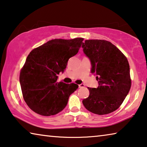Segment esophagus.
Instances as JSON below:
<instances>
[{
	"label": "esophagus",
	"instance_id": "obj_1",
	"mask_svg": "<svg viewBox=\"0 0 147 147\" xmlns=\"http://www.w3.org/2000/svg\"><path fill=\"white\" fill-rule=\"evenodd\" d=\"M78 87L79 88H84V84H81L78 85Z\"/></svg>",
	"mask_w": 147,
	"mask_h": 147
}]
</instances>
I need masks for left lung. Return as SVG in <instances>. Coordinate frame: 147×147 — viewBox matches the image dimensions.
<instances>
[{
  "label": "left lung",
  "instance_id": "1",
  "mask_svg": "<svg viewBox=\"0 0 147 147\" xmlns=\"http://www.w3.org/2000/svg\"><path fill=\"white\" fill-rule=\"evenodd\" d=\"M82 47L96 74L99 86L88 88L90 95L82 101L91 113L103 115L113 113L120 106L131 85L129 63L122 52L111 42L104 40H86Z\"/></svg>",
  "mask_w": 147,
  "mask_h": 147
}]
</instances>
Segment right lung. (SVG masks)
Masks as SVG:
<instances>
[{
    "label": "right lung",
    "instance_id": "right-lung-1",
    "mask_svg": "<svg viewBox=\"0 0 147 147\" xmlns=\"http://www.w3.org/2000/svg\"><path fill=\"white\" fill-rule=\"evenodd\" d=\"M84 38L53 39L32 50L21 70L20 82L23 97L31 110L42 116L63 110L76 84L57 82L70 57L78 52Z\"/></svg>",
    "mask_w": 147,
    "mask_h": 147
}]
</instances>
